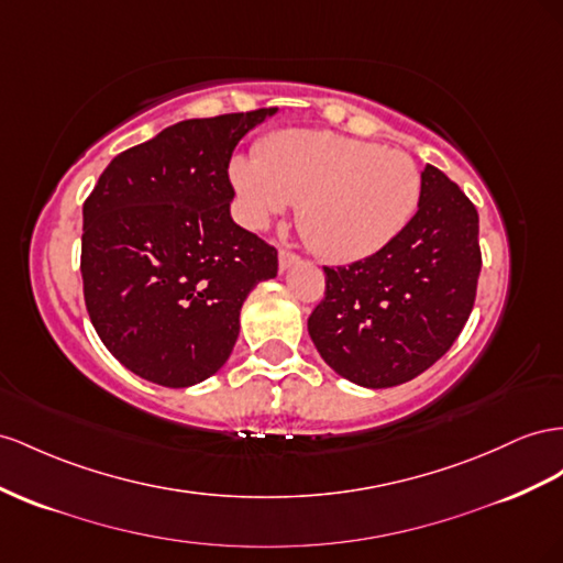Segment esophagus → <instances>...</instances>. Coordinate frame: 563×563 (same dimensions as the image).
Wrapping results in <instances>:
<instances>
[{
    "mask_svg": "<svg viewBox=\"0 0 563 563\" xmlns=\"http://www.w3.org/2000/svg\"><path fill=\"white\" fill-rule=\"evenodd\" d=\"M298 261H300V257H298L296 253L286 251V249H282V251H279V269H282V272H284V269H288V267H294Z\"/></svg>",
    "mask_w": 563,
    "mask_h": 563,
    "instance_id": "34e87169",
    "label": "esophagus"
}]
</instances>
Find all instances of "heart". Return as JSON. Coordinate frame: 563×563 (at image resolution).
<instances>
[{"mask_svg":"<svg viewBox=\"0 0 563 563\" xmlns=\"http://www.w3.org/2000/svg\"><path fill=\"white\" fill-rule=\"evenodd\" d=\"M241 216L265 230L288 203L306 244L324 261H364L398 236L421 199V173L400 148L327 130L272 134L257 158L230 165Z\"/></svg>","mask_w":563,"mask_h":563,"instance_id":"heart-1","label":"heart"}]
</instances>
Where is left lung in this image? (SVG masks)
<instances>
[{
	"mask_svg": "<svg viewBox=\"0 0 563 563\" xmlns=\"http://www.w3.org/2000/svg\"><path fill=\"white\" fill-rule=\"evenodd\" d=\"M324 275V300L308 319L317 353L357 386H400L450 351L474 308L478 212L427 165L405 230L378 253Z\"/></svg>",
	"mask_w": 563,
	"mask_h": 563,
	"instance_id": "obj_1",
	"label": "left lung"
}]
</instances>
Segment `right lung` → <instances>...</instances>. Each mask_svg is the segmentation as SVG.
<instances>
[{
    "label": "right lung",
    "mask_w": 563,
    "mask_h": 563,
    "mask_svg": "<svg viewBox=\"0 0 563 563\" xmlns=\"http://www.w3.org/2000/svg\"><path fill=\"white\" fill-rule=\"evenodd\" d=\"M277 109L181 120L118 154L82 206V286L109 353L187 388L230 360L241 306L277 251L232 220L236 144Z\"/></svg>",
    "instance_id": "right-lung-1"
}]
</instances>
